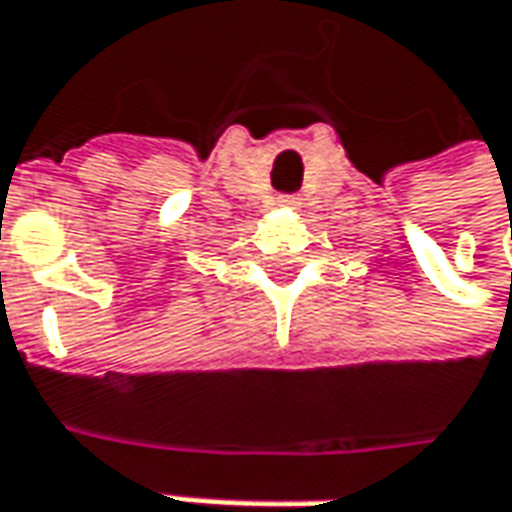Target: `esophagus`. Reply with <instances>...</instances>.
I'll use <instances>...</instances> for the list:
<instances>
[{
	"label": "esophagus",
	"instance_id": "1",
	"mask_svg": "<svg viewBox=\"0 0 512 512\" xmlns=\"http://www.w3.org/2000/svg\"><path fill=\"white\" fill-rule=\"evenodd\" d=\"M280 203H286V206H300V198H294V195H283Z\"/></svg>",
	"mask_w": 512,
	"mask_h": 512
}]
</instances>
